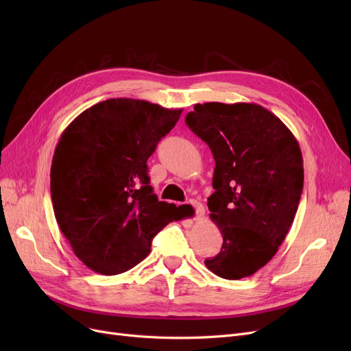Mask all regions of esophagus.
<instances>
[{
    "mask_svg": "<svg viewBox=\"0 0 351 351\" xmlns=\"http://www.w3.org/2000/svg\"><path fill=\"white\" fill-rule=\"evenodd\" d=\"M189 205L195 209V215H196V217H197V219H202V217L205 216V208H204V205L200 204L199 200L192 199V200L189 202Z\"/></svg>",
    "mask_w": 351,
    "mask_h": 351,
    "instance_id": "obj_1",
    "label": "esophagus"
}]
</instances>
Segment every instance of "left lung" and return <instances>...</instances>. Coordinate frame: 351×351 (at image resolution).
I'll return each mask as SVG.
<instances>
[{
	"instance_id": "8db88e82",
	"label": "left lung",
	"mask_w": 351,
	"mask_h": 351,
	"mask_svg": "<svg viewBox=\"0 0 351 351\" xmlns=\"http://www.w3.org/2000/svg\"><path fill=\"white\" fill-rule=\"evenodd\" d=\"M186 125L213 154L210 219L223 234L206 267L239 280L279 250L303 192V158L290 129L257 104H196Z\"/></svg>"
}]
</instances>
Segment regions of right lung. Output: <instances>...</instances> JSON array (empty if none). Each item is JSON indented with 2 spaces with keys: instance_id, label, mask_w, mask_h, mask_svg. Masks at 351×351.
I'll list each match as a JSON object with an SVG mask.
<instances>
[{
  "instance_id": "1",
  "label": "right lung",
  "mask_w": 351,
  "mask_h": 351,
  "mask_svg": "<svg viewBox=\"0 0 351 351\" xmlns=\"http://www.w3.org/2000/svg\"><path fill=\"white\" fill-rule=\"evenodd\" d=\"M182 109L114 98L88 108L62 132L51 165L55 219L78 259L119 274L151 252L154 236L179 208L159 202L146 160Z\"/></svg>"
}]
</instances>
